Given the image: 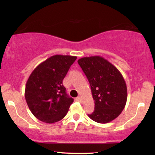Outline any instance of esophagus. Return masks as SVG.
I'll list each match as a JSON object with an SVG mask.
<instances>
[{"instance_id":"obj_1","label":"esophagus","mask_w":155,"mask_h":155,"mask_svg":"<svg viewBox=\"0 0 155 155\" xmlns=\"http://www.w3.org/2000/svg\"><path fill=\"white\" fill-rule=\"evenodd\" d=\"M77 101H79V102H83V98H82V97H81V96H78L77 98Z\"/></svg>"}]
</instances>
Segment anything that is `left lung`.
<instances>
[{"instance_id":"8db88e82","label":"left lung","mask_w":155,"mask_h":155,"mask_svg":"<svg viewBox=\"0 0 155 155\" xmlns=\"http://www.w3.org/2000/svg\"><path fill=\"white\" fill-rule=\"evenodd\" d=\"M78 63L91 86L95 104L87 114L94 122L106 124L118 117L127 103V87L118 69L101 56L83 57Z\"/></svg>"}]
</instances>
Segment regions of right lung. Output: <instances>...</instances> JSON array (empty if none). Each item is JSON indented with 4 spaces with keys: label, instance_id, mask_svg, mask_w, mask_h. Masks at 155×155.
<instances>
[{
    "label": "right lung",
    "instance_id": "right-lung-1",
    "mask_svg": "<svg viewBox=\"0 0 155 155\" xmlns=\"http://www.w3.org/2000/svg\"><path fill=\"white\" fill-rule=\"evenodd\" d=\"M77 57L55 54L39 64L28 77L25 99L37 119L52 124L62 120L74 99L67 95L63 80Z\"/></svg>",
    "mask_w": 155,
    "mask_h": 155
}]
</instances>
